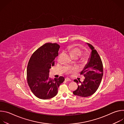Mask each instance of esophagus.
Wrapping results in <instances>:
<instances>
[{"instance_id": "obj_1", "label": "esophagus", "mask_w": 124, "mask_h": 124, "mask_svg": "<svg viewBox=\"0 0 124 124\" xmlns=\"http://www.w3.org/2000/svg\"><path fill=\"white\" fill-rule=\"evenodd\" d=\"M65 80L66 81H71V80H70V79L69 78H65Z\"/></svg>"}]
</instances>
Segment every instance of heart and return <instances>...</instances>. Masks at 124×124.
Returning a JSON list of instances; mask_svg holds the SVG:
<instances>
[{
  "instance_id": "1",
  "label": "heart",
  "mask_w": 124,
  "mask_h": 124,
  "mask_svg": "<svg viewBox=\"0 0 124 124\" xmlns=\"http://www.w3.org/2000/svg\"><path fill=\"white\" fill-rule=\"evenodd\" d=\"M68 50H69V52L70 53V55H71L74 58L78 57L82 54V50L80 48H79L78 47L70 46L68 47ZM82 61H85L86 60V57H82ZM73 70V69H72L69 68L67 70V72L68 73H71V72Z\"/></svg>"
}]
</instances>
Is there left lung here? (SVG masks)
Masks as SVG:
<instances>
[{
  "label": "left lung",
  "mask_w": 124,
  "mask_h": 124,
  "mask_svg": "<svg viewBox=\"0 0 124 124\" xmlns=\"http://www.w3.org/2000/svg\"><path fill=\"white\" fill-rule=\"evenodd\" d=\"M87 44L92 51L89 61L80 73V75H84L85 79L82 82L77 79L74 80L78 84V87L73 92V94L82 97H89L95 93L98 89L103 76L101 58L94 47L90 44Z\"/></svg>",
  "instance_id": "left-lung-1"
}]
</instances>
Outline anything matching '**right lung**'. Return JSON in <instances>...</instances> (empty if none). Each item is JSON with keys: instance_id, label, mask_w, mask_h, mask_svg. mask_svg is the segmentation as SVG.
Listing matches in <instances>:
<instances>
[{"instance_id": "right-lung-1", "label": "right lung", "mask_w": 124, "mask_h": 124, "mask_svg": "<svg viewBox=\"0 0 124 124\" xmlns=\"http://www.w3.org/2000/svg\"><path fill=\"white\" fill-rule=\"evenodd\" d=\"M60 46L56 43H46L38 48L31 55L27 67V80L32 92L37 98L47 100L55 97L58 88L65 78H49V69L54 65L58 56Z\"/></svg>"}]
</instances>
